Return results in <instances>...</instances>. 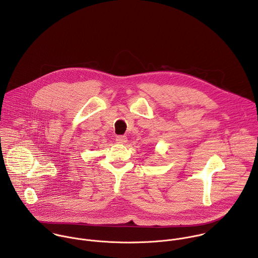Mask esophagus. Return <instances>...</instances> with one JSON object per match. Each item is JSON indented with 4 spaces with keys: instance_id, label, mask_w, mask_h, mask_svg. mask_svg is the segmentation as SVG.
<instances>
[{
    "instance_id": "1",
    "label": "esophagus",
    "mask_w": 258,
    "mask_h": 258,
    "mask_svg": "<svg viewBox=\"0 0 258 258\" xmlns=\"http://www.w3.org/2000/svg\"><path fill=\"white\" fill-rule=\"evenodd\" d=\"M115 140H116V142L118 144H123V143H125L127 141V138L125 136H117L115 138Z\"/></svg>"
}]
</instances>
